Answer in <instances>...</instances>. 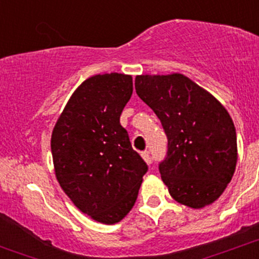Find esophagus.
Masks as SVG:
<instances>
[{
    "instance_id": "obj_1",
    "label": "esophagus",
    "mask_w": 259,
    "mask_h": 259,
    "mask_svg": "<svg viewBox=\"0 0 259 259\" xmlns=\"http://www.w3.org/2000/svg\"><path fill=\"white\" fill-rule=\"evenodd\" d=\"M141 156H142L143 160H145L147 163L152 162V157L150 156V152H148V151H143V152H141Z\"/></svg>"
}]
</instances>
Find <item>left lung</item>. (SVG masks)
Here are the masks:
<instances>
[{"mask_svg": "<svg viewBox=\"0 0 259 259\" xmlns=\"http://www.w3.org/2000/svg\"><path fill=\"white\" fill-rule=\"evenodd\" d=\"M135 87L167 137L158 170L170 195L194 209L215 201L237 163V133L227 109L183 74L136 76Z\"/></svg>", "mask_w": 259, "mask_h": 259, "instance_id": "1", "label": "left lung"}]
</instances>
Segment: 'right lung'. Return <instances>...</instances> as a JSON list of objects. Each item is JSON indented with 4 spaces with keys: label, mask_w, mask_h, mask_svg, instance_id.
<instances>
[{
    "label": "right lung",
    "mask_w": 259,
    "mask_h": 259,
    "mask_svg": "<svg viewBox=\"0 0 259 259\" xmlns=\"http://www.w3.org/2000/svg\"><path fill=\"white\" fill-rule=\"evenodd\" d=\"M132 91L131 75L87 79L69 99L51 136L61 189L79 210L104 224L127 215L148 170L119 123Z\"/></svg>",
    "instance_id": "obj_1"
}]
</instances>
